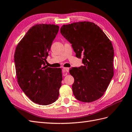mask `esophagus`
<instances>
[{
  "label": "esophagus",
  "instance_id": "34e87169",
  "mask_svg": "<svg viewBox=\"0 0 132 132\" xmlns=\"http://www.w3.org/2000/svg\"><path fill=\"white\" fill-rule=\"evenodd\" d=\"M69 68H63V72L64 73H67V72H69ZM63 75H65V74H63ZM66 75V74H65Z\"/></svg>",
  "mask_w": 132,
  "mask_h": 132
}]
</instances>
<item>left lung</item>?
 <instances>
[{
    "mask_svg": "<svg viewBox=\"0 0 132 132\" xmlns=\"http://www.w3.org/2000/svg\"><path fill=\"white\" fill-rule=\"evenodd\" d=\"M61 33L72 46L84 65L72 68L73 94L78 100L91 102L101 97L113 76L114 50L110 39L94 23L64 25Z\"/></svg>",
    "mask_w": 132,
    "mask_h": 132,
    "instance_id": "1",
    "label": "left lung"
}]
</instances>
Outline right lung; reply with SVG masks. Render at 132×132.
<instances>
[{
    "mask_svg": "<svg viewBox=\"0 0 132 132\" xmlns=\"http://www.w3.org/2000/svg\"><path fill=\"white\" fill-rule=\"evenodd\" d=\"M59 26L37 24L29 30L16 48L14 62L18 84L32 101L40 105L54 102L62 85L61 68L46 65Z\"/></svg>",
    "mask_w": 132,
    "mask_h": 132,
    "instance_id": "obj_1",
    "label": "right lung"
}]
</instances>
